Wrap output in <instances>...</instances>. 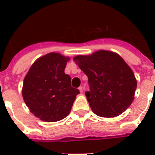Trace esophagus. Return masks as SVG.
<instances>
[{"mask_svg": "<svg viewBox=\"0 0 155 155\" xmlns=\"http://www.w3.org/2000/svg\"><path fill=\"white\" fill-rule=\"evenodd\" d=\"M79 90H80V92H83V91H84V88H83L82 86H80V87H79Z\"/></svg>", "mask_w": 155, "mask_h": 155, "instance_id": "obj_1", "label": "esophagus"}]
</instances>
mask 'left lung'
Instances as JSON below:
<instances>
[{
    "label": "left lung",
    "mask_w": 155,
    "mask_h": 155,
    "mask_svg": "<svg viewBox=\"0 0 155 155\" xmlns=\"http://www.w3.org/2000/svg\"><path fill=\"white\" fill-rule=\"evenodd\" d=\"M87 76L85 92L95 114L102 117L120 115L134 99L137 81L133 71L117 54L99 51L92 55L73 58Z\"/></svg>",
    "instance_id": "obj_1"
}]
</instances>
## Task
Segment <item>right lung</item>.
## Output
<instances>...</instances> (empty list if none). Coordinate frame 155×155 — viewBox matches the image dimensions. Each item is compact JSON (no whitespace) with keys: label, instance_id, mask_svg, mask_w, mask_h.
I'll list each match as a JSON object with an SVG mask.
<instances>
[{"label":"right lung","instance_id":"add662e5","mask_svg":"<svg viewBox=\"0 0 155 155\" xmlns=\"http://www.w3.org/2000/svg\"><path fill=\"white\" fill-rule=\"evenodd\" d=\"M68 60L60 54H47L35 61L24 79V101L43 121L54 122L66 117L80 93L71 87L70 75L64 72Z\"/></svg>","mask_w":155,"mask_h":155}]
</instances>
